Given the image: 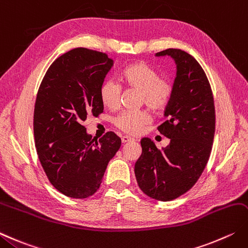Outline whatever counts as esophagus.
Segmentation results:
<instances>
[{
    "label": "esophagus",
    "mask_w": 248,
    "mask_h": 248,
    "mask_svg": "<svg viewBox=\"0 0 248 248\" xmlns=\"http://www.w3.org/2000/svg\"><path fill=\"white\" fill-rule=\"evenodd\" d=\"M132 140H134V139L130 138V137H127V135H124V137L121 138V142H123L124 144V143H129V142H132Z\"/></svg>",
    "instance_id": "obj_1"
}]
</instances>
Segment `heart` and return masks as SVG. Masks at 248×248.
Masks as SVG:
<instances>
[{
  "mask_svg": "<svg viewBox=\"0 0 248 248\" xmlns=\"http://www.w3.org/2000/svg\"><path fill=\"white\" fill-rule=\"evenodd\" d=\"M120 80L130 88L140 90V102L153 109H162L171 100L173 87L171 82L160 78L158 72L144 62H135L125 67L120 74ZM121 87L117 81L108 79L100 88L102 103L108 108H115L119 103ZM150 120L145 109H127L115 118L116 127L129 134H139Z\"/></svg>",
  "mask_w": 248,
  "mask_h": 248,
  "instance_id": "heart-1",
  "label": "heart"
}]
</instances>
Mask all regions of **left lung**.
<instances>
[{
  "label": "left lung",
  "mask_w": 248,
  "mask_h": 248,
  "mask_svg": "<svg viewBox=\"0 0 248 248\" xmlns=\"http://www.w3.org/2000/svg\"><path fill=\"white\" fill-rule=\"evenodd\" d=\"M156 56H170L176 64L166 120L158 127L170 144L158 149L150 139L140 140L134 173L145 195L166 202L187 192L201 176L214 140L215 106L205 73L191 55L169 48Z\"/></svg>",
  "instance_id": "1"
}]
</instances>
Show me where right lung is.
Segmentation results:
<instances>
[{
    "label": "right lung",
    "mask_w": 248,
    "mask_h": 248,
    "mask_svg": "<svg viewBox=\"0 0 248 248\" xmlns=\"http://www.w3.org/2000/svg\"><path fill=\"white\" fill-rule=\"evenodd\" d=\"M113 64L106 53L75 48L52 62L38 89L33 119L37 156L51 185L66 197L93 195L120 148L114 132L94 140L82 124L103 111L100 88Z\"/></svg>",
    "instance_id": "add662e5"
}]
</instances>
